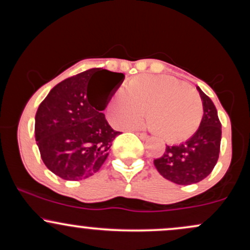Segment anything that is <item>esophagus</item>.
<instances>
[{
    "mask_svg": "<svg viewBox=\"0 0 250 250\" xmlns=\"http://www.w3.org/2000/svg\"><path fill=\"white\" fill-rule=\"evenodd\" d=\"M136 134H137V136H139L141 140H147L149 137L146 133H136Z\"/></svg>",
    "mask_w": 250,
    "mask_h": 250,
    "instance_id": "esophagus-1",
    "label": "esophagus"
}]
</instances>
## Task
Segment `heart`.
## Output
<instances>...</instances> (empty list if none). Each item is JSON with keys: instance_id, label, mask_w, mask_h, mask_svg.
I'll return each mask as SVG.
<instances>
[{"instance_id": "b5f03b06", "label": "heart", "mask_w": 250, "mask_h": 250, "mask_svg": "<svg viewBox=\"0 0 250 250\" xmlns=\"http://www.w3.org/2000/svg\"><path fill=\"white\" fill-rule=\"evenodd\" d=\"M146 111L151 131L169 143L189 139L197 130L203 115L199 94L168 75L134 77L108 103L109 119L119 128L140 125Z\"/></svg>"}]
</instances>
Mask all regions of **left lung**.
Returning a JSON list of instances; mask_svg holds the SVG:
<instances>
[{
	"mask_svg": "<svg viewBox=\"0 0 250 250\" xmlns=\"http://www.w3.org/2000/svg\"><path fill=\"white\" fill-rule=\"evenodd\" d=\"M203 105L200 127L186 142L167 146L165 154L154 160L157 171L176 185H193L211 173L220 154L221 122L213 101L196 87Z\"/></svg>",
	"mask_w": 250,
	"mask_h": 250,
	"instance_id": "1",
	"label": "left lung"
}]
</instances>
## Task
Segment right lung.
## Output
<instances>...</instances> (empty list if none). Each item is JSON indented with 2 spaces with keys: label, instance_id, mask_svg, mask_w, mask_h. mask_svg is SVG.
I'll return each instance as SVG.
<instances>
[{
  "label": "right lung",
  "instance_id": "right-lung-1",
  "mask_svg": "<svg viewBox=\"0 0 250 250\" xmlns=\"http://www.w3.org/2000/svg\"><path fill=\"white\" fill-rule=\"evenodd\" d=\"M125 80L122 73L93 68L49 91L35 116V140L45 167L63 180L90 177L107 160L120 131L102 113ZM104 87L96 90V83Z\"/></svg>",
  "mask_w": 250,
  "mask_h": 250
}]
</instances>
